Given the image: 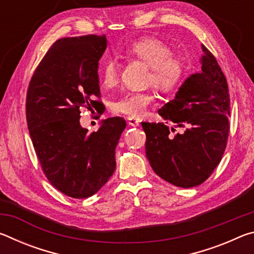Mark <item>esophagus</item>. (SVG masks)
<instances>
[{
  "instance_id": "1",
  "label": "esophagus",
  "mask_w": 254,
  "mask_h": 254,
  "mask_svg": "<svg viewBox=\"0 0 254 254\" xmlns=\"http://www.w3.org/2000/svg\"><path fill=\"white\" fill-rule=\"evenodd\" d=\"M127 123H128V126H131V127H139V124H140V122L137 121L136 119H133V118H128Z\"/></svg>"
}]
</instances>
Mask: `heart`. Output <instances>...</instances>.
Instances as JSON below:
<instances>
[{
	"label": "heart",
	"mask_w": 254,
	"mask_h": 254,
	"mask_svg": "<svg viewBox=\"0 0 254 254\" xmlns=\"http://www.w3.org/2000/svg\"><path fill=\"white\" fill-rule=\"evenodd\" d=\"M127 57L137 59L150 68L148 84L163 93L173 92L183 83L187 66L182 58L173 56V50L165 42L153 38L136 40L126 49ZM120 65L114 58H107L101 68V84L112 88L119 83ZM154 102L152 92H130L113 102L112 109L128 118H141Z\"/></svg>",
	"instance_id": "obj_1"
}]
</instances>
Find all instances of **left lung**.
I'll list each match as a JSON object with an SVG mask.
<instances>
[{"mask_svg":"<svg viewBox=\"0 0 254 254\" xmlns=\"http://www.w3.org/2000/svg\"><path fill=\"white\" fill-rule=\"evenodd\" d=\"M201 71L188 77L158 113L166 123L142 122L145 154L159 177L191 188L207 179L220 163L230 131L226 78L212 53L201 45ZM176 127L184 132L171 135Z\"/></svg>","mask_w":254,"mask_h":254,"instance_id":"8db88e82","label":"left lung"}]
</instances>
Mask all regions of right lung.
<instances>
[{
	"label": "right lung",
	"mask_w": 254,
	"mask_h": 254,
	"mask_svg": "<svg viewBox=\"0 0 254 254\" xmlns=\"http://www.w3.org/2000/svg\"><path fill=\"white\" fill-rule=\"evenodd\" d=\"M105 36L63 38L34 70L27 93V123L41 168L51 185L72 198L93 196L113 175L115 148L127 127L103 120L96 132L79 123L81 107L98 111V62Z\"/></svg>",
	"instance_id": "obj_1"
}]
</instances>
